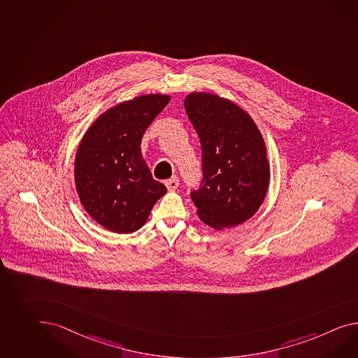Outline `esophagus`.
Returning <instances> with one entry per match:
<instances>
[{"label":"esophagus","mask_w":358,"mask_h":358,"mask_svg":"<svg viewBox=\"0 0 358 358\" xmlns=\"http://www.w3.org/2000/svg\"><path fill=\"white\" fill-rule=\"evenodd\" d=\"M165 185L167 187L169 191H175V189L179 187V179H178V176H173L171 179L166 180Z\"/></svg>","instance_id":"obj_1"}]
</instances>
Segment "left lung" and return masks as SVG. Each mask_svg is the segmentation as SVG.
<instances>
[{"instance_id":"obj_1","label":"left lung","mask_w":358,"mask_h":358,"mask_svg":"<svg viewBox=\"0 0 358 358\" xmlns=\"http://www.w3.org/2000/svg\"><path fill=\"white\" fill-rule=\"evenodd\" d=\"M184 108L201 143L203 179L191 193L197 215L218 231L236 227L256 214L268 189L265 140L248 111L215 93H188Z\"/></svg>"}]
</instances>
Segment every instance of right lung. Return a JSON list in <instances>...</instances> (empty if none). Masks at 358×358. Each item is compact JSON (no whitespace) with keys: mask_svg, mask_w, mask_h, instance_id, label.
I'll return each mask as SVG.
<instances>
[{"mask_svg":"<svg viewBox=\"0 0 358 358\" xmlns=\"http://www.w3.org/2000/svg\"><path fill=\"white\" fill-rule=\"evenodd\" d=\"M171 100L148 93L100 114L85 131L75 155V187L84 210L103 229L131 234L147 223L166 192L141 155V138Z\"/></svg>","mask_w":358,"mask_h":358,"instance_id":"obj_1","label":"right lung"}]
</instances>
